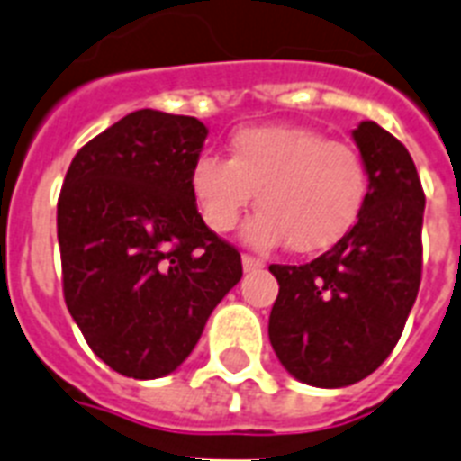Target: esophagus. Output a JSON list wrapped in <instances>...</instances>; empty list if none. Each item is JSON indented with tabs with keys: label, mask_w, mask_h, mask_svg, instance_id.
I'll return each mask as SVG.
<instances>
[{
	"label": "esophagus",
	"mask_w": 461,
	"mask_h": 461,
	"mask_svg": "<svg viewBox=\"0 0 461 461\" xmlns=\"http://www.w3.org/2000/svg\"><path fill=\"white\" fill-rule=\"evenodd\" d=\"M241 265H243V269H246V272H253V269L263 267V260H258V258H253V256H243Z\"/></svg>",
	"instance_id": "esophagus-1"
}]
</instances>
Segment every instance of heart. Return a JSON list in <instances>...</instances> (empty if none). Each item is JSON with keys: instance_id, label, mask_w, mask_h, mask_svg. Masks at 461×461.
Instances as JSON below:
<instances>
[{"instance_id": "heart-1", "label": "heart", "mask_w": 461, "mask_h": 461, "mask_svg": "<svg viewBox=\"0 0 461 461\" xmlns=\"http://www.w3.org/2000/svg\"><path fill=\"white\" fill-rule=\"evenodd\" d=\"M189 186L212 231L234 230L256 198L260 212L243 230L249 246L320 253L362 218L372 179L365 156L346 141L310 127L253 125L231 134L227 160L201 156Z\"/></svg>"}]
</instances>
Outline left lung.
Wrapping results in <instances>:
<instances>
[{
  "instance_id": "1",
  "label": "left lung",
  "mask_w": 461,
  "mask_h": 461,
  "mask_svg": "<svg viewBox=\"0 0 461 461\" xmlns=\"http://www.w3.org/2000/svg\"><path fill=\"white\" fill-rule=\"evenodd\" d=\"M353 140L369 201L353 230L305 265H269L279 282L269 343L303 384L343 388L379 369L398 343L421 282L424 189L405 146L365 121Z\"/></svg>"
}]
</instances>
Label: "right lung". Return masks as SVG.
Returning <instances> with one entry per match:
<instances>
[{"label":"right lung","instance_id":"obj_1","mask_svg":"<svg viewBox=\"0 0 461 461\" xmlns=\"http://www.w3.org/2000/svg\"><path fill=\"white\" fill-rule=\"evenodd\" d=\"M205 137L192 115L141 108L82 146L63 179L66 305L95 355L130 379L175 372L243 275L192 196Z\"/></svg>","mask_w":461,"mask_h":461}]
</instances>
